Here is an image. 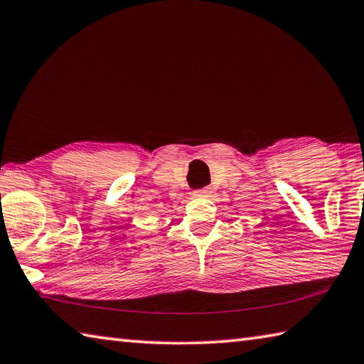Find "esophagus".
I'll return each instance as SVG.
<instances>
[{"label":"esophagus","mask_w":364,"mask_h":364,"mask_svg":"<svg viewBox=\"0 0 364 364\" xmlns=\"http://www.w3.org/2000/svg\"><path fill=\"white\" fill-rule=\"evenodd\" d=\"M210 194H211L210 188H202V189H197L196 193H194V196H197V197H208Z\"/></svg>","instance_id":"esophagus-1"}]
</instances>
